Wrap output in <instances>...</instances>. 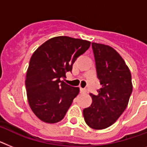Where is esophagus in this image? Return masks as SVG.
I'll list each match as a JSON object with an SVG mask.
<instances>
[{"label": "esophagus", "mask_w": 147, "mask_h": 147, "mask_svg": "<svg viewBox=\"0 0 147 147\" xmlns=\"http://www.w3.org/2000/svg\"><path fill=\"white\" fill-rule=\"evenodd\" d=\"M80 90H81V93H86V89H84V88H81V89H80Z\"/></svg>", "instance_id": "34e87169"}]
</instances>
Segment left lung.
Returning a JSON list of instances; mask_svg holds the SVG:
<instances>
[{"instance_id": "1", "label": "left lung", "mask_w": 147, "mask_h": 147, "mask_svg": "<svg viewBox=\"0 0 147 147\" xmlns=\"http://www.w3.org/2000/svg\"><path fill=\"white\" fill-rule=\"evenodd\" d=\"M97 76L101 88L83 111L85 122L94 129L110 127L124 112L132 92V76L125 61L113 48L92 43Z\"/></svg>"}]
</instances>
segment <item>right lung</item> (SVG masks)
<instances>
[{
  "label": "right lung",
  "mask_w": 147,
  "mask_h": 147,
  "mask_svg": "<svg viewBox=\"0 0 147 147\" xmlns=\"http://www.w3.org/2000/svg\"><path fill=\"white\" fill-rule=\"evenodd\" d=\"M88 40L58 36L43 43L29 61L25 81L28 102L43 122L55 123L64 118L80 89L61 81L90 47Z\"/></svg>",
  "instance_id": "1"
}]
</instances>
